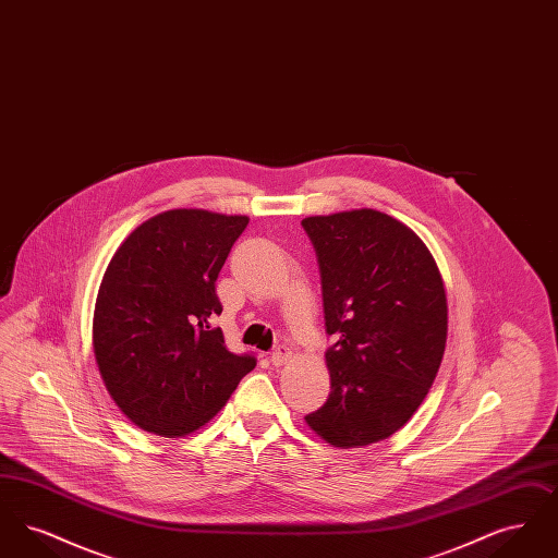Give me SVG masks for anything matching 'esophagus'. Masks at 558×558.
I'll use <instances>...</instances> for the list:
<instances>
[{
	"label": "esophagus",
	"mask_w": 558,
	"mask_h": 558,
	"mask_svg": "<svg viewBox=\"0 0 558 558\" xmlns=\"http://www.w3.org/2000/svg\"><path fill=\"white\" fill-rule=\"evenodd\" d=\"M291 357L292 351L287 345L276 347V349L271 351V355H269V360H271V364H274V366H284Z\"/></svg>",
	"instance_id": "esophagus-1"
}]
</instances>
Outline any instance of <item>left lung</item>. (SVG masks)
Listing matches in <instances>:
<instances>
[{"label": "left lung", "mask_w": 558, "mask_h": 558, "mask_svg": "<svg viewBox=\"0 0 558 558\" xmlns=\"http://www.w3.org/2000/svg\"><path fill=\"white\" fill-rule=\"evenodd\" d=\"M322 278L330 396L305 416L335 448L391 437L426 398L448 339V301L425 242L374 211L305 217Z\"/></svg>", "instance_id": "1"}]
</instances>
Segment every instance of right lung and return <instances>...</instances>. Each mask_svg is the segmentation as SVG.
<instances>
[{
	"instance_id": "right-lung-1",
	"label": "right lung",
	"mask_w": 558,
	"mask_h": 558,
	"mask_svg": "<svg viewBox=\"0 0 558 558\" xmlns=\"http://www.w3.org/2000/svg\"><path fill=\"white\" fill-rule=\"evenodd\" d=\"M248 223L203 209L159 213L108 264L94 310V353L110 398L133 425L184 437L207 425L255 368L211 316L215 280Z\"/></svg>"
}]
</instances>
